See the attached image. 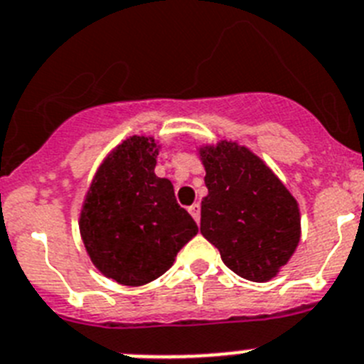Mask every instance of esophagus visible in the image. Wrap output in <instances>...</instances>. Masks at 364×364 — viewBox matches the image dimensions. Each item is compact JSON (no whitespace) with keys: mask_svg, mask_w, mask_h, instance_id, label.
Listing matches in <instances>:
<instances>
[{"mask_svg":"<svg viewBox=\"0 0 364 364\" xmlns=\"http://www.w3.org/2000/svg\"><path fill=\"white\" fill-rule=\"evenodd\" d=\"M188 213L192 214V218H194L196 221H200V218H201V205L200 203L191 205V207H188Z\"/></svg>","mask_w":364,"mask_h":364,"instance_id":"34e87169","label":"esophagus"}]
</instances>
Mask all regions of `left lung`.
Masks as SVG:
<instances>
[{"label":"left lung","mask_w":364,"mask_h":364,"mask_svg":"<svg viewBox=\"0 0 364 364\" xmlns=\"http://www.w3.org/2000/svg\"><path fill=\"white\" fill-rule=\"evenodd\" d=\"M198 154L208 188L201 200V235L238 277L267 282L300 242L299 203L277 173L236 141L203 144Z\"/></svg>","instance_id":"1"}]
</instances>
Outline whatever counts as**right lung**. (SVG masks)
Listing matches in <instances>:
<instances>
[{
	"label": "right lung",
	"mask_w": 364,
	"mask_h": 364,
	"mask_svg": "<svg viewBox=\"0 0 364 364\" xmlns=\"http://www.w3.org/2000/svg\"><path fill=\"white\" fill-rule=\"evenodd\" d=\"M159 150L150 135H132L117 144L95 172L80 208L78 227L87 257L122 286L159 278L198 235L170 179L154 172Z\"/></svg>",
	"instance_id": "obj_1"
}]
</instances>
